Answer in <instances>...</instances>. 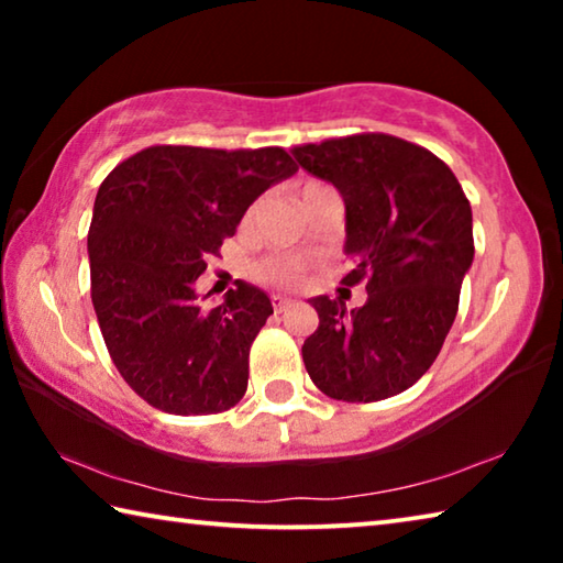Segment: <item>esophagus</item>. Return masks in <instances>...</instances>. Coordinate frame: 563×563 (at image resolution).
I'll return each instance as SVG.
<instances>
[{
  "label": "esophagus",
  "mask_w": 563,
  "mask_h": 563,
  "mask_svg": "<svg viewBox=\"0 0 563 563\" xmlns=\"http://www.w3.org/2000/svg\"><path fill=\"white\" fill-rule=\"evenodd\" d=\"M288 305H290V298H283V295H273V308L278 312H283L285 308H288Z\"/></svg>",
  "instance_id": "34e87169"
}]
</instances>
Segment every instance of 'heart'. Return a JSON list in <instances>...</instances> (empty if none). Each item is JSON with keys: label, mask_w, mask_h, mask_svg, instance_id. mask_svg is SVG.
<instances>
[{"label": "heart", "mask_w": 563, "mask_h": 563, "mask_svg": "<svg viewBox=\"0 0 563 563\" xmlns=\"http://www.w3.org/2000/svg\"><path fill=\"white\" fill-rule=\"evenodd\" d=\"M318 184H308L305 188H312ZM302 188V190H305ZM300 190V194H302ZM255 278L271 285H283V288H290V285L300 283L302 278V263L290 261V258H265L261 263H255Z\"/></svg>", "instance_id": "1"}]
</instances>
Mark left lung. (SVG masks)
I'll return each instance as SVG.
<instances>
[{
    "label": "left lung",
    "instance_id": "left-lung-1",
    "mask_svg": "<svg viewBox=\"0 0 563 563\" xmlns=\"http://www.w3.org/2000/svg\"><path fill=\"white\" fill-rule=\"evenodd\" d=\"M308 174L345 201L342 283L367 278V302L318 295L320 325L302 362L320 393L342 402H377L412 387L440 355L474 261L472 208L450 166L387 133H357L295 146Z\"/></svg>",
    "mask_w": 563,
    "mask_h": 563
}]
</instances>
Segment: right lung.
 <instances>
[{
  "mask_svg": "<svg viewBox=\"0 0 563 563\" xmlns=\"http://www.w3.org/2000/svg\"><path fill=\"white\" fill-rule=\"evenodd\" d=\"M298 166L283 148L151 146L99 186L89 228L91 302L113 365L168 415H216L245 395L247 355L271 298L238 283L206 308V258L251 203Z\"/></svg>",
  "mask_w": 563,
  "mask_h": 563,
  "instance_id": "right-lung-1",
  "label": "right lung"
}]
</instances>
